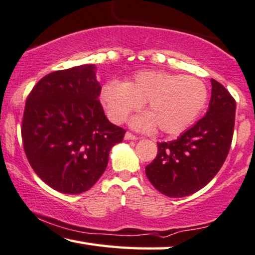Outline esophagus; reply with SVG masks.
<instances>
[{"instance_id":"1","label":"esophagus","mask_w":255,"mask_h":255,"mask_svg":"<svg viewBox=\"0 0 255 255\" xmlns=\"http://www.w3.org/2000/svg\"><path fill=\"white\" fill-rule=\"evenodd\" d=\"M124 138L127 139V140H135V139H138L137 135L131 133V132H127V133H125V135H124Z\"/></svg>"}]
</instances>
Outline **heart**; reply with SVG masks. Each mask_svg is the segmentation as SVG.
Segmentation results:
<instances>
[{"mask_svg": "<svg viewBox=\"0 0 255 255\" xmlns=\"http://www.w3.org/2000/svg\"><path fill=\"white\" fill-rule=\"evenodd\" d=\"M101 101L116 123L125 121L146 103L148 114L134 117L132 127L140 130L158 127L163 133L176 134L200 116L208 101V88L195 76L145 71L124 85L107 83L101 92Z\"/></svg>", "mask_w": 255, "mask_h": 255, "instance_id": "1", "label": "heart"}]
</instances>
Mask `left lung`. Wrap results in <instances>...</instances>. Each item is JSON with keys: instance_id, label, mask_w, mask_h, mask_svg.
I'll return each instance as SVG.
<instances>
[{"instance_id": "obj_1", "label": "left lung", "mask_w": 255, "mask_h": 255, "mask_svg": "<svg viewBox=\"0 0 255 255\" xmlns=\"http://www.w3.org/2000/svg\"><path fill=\"white\" fill-rule=\"evenodd\" d=\"M211 86L205 116L175 140L158 142V154L145 168L153 187L168 197L188 196L207 186L229 154L236 101L216 80Z\"/></svg>"}]
</instances>
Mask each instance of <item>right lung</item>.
Segmentation results:
<instances>
[{"label":"right lung","mask_w":255,"mask_h":255,"mask_svg":"<svg viewBox=\"0 0 255 255\" xmlns=\"http://www.w3.org/2000/svg\"><path fill=\"white\" fill-rule=\"evenodd\" d=\"M95 66L52 72L26 99L24 152L34 173L54 190L81 194L107 168L109 152L125 131L108 121L99 96Z\"/></svg>","instance_id":"1"}]
</instances>
